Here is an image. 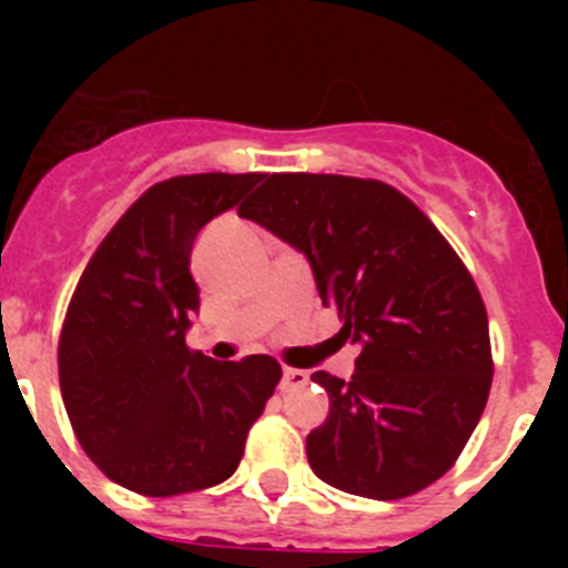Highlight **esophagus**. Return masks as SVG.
Segmentation results:
<instances>
[{
	"label": "esophagus",
	"mask_w": 568,
	"mask_h": 568,
	"mask_svg": "<svg viewBox=\"0 0 568 568\" xmlns=\"http://www.w3.org/2000/svg\"><path fill=\"white\" fill-rule=\"evenodd\" d=\"M310 381V375L304 373V369H293V366H287L284 369V375H281V389L284 393H290V389H298V386H304Z\"/></svg>",
	"instance_id": "34e87169"
}]
</instances>
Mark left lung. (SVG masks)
Segmentation results:
<instances>
[{
    "label": "left lung",
    "mask_w": 568,
    "mask_h": 568,
    "mask_svg": "<svg viewBox=\"0 0 568 568\" xmlns=\"http://www.w3.org/2000/svg\"><path fill=\"white\" fill-rule=\"evenodd\" d=\"M239 215L307 255L324 307L361 344L349 381L313 373L329 415L307 435L321 480L398 500L453 469L489 398V321L453 244L393 184L273 173Z\"/></svg>",
    "instance_id": "obj_1"
}]
</instances>
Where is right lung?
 <instances>
[{
    "label": "right lung",
    "mask_w": 568,
    "mask_h": 568,
    "mask_svg": "<svg viewBox=\"0 0 568 568\" xmlns=\"http://www.w3.org/2000/svg\"><path fill=\"white\" fill-rule=\"evenodd\" d=\"M261 179L193 173L153 184L70 295L59 335L64 409L88 458L124 489L173 498L227 480L278 386L270 355L215 364L184 341L199 310L195 235Z\"/></svg>",
    "instance_id": "obj_1"
}]
</instances>
